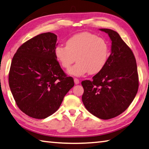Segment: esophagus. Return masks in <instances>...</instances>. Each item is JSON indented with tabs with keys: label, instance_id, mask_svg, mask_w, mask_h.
Listing matches in <instances>:
<instances>
[{
	"label": "esophagus",
	"instance_id": "obj_1",
	"mask_svg": "<svg viewBox=\"0 0 149 149\" xmlns=\"http://www.w3.org/2000/svg\"><path fill=\"white\" fill-rule=\"evenodd\" d=\"M74 84H78L80 83L79 80H78V78H74Z\"/></svg>",
	"mask_w": 149,
	"mask_h": 149
}]
</instances>
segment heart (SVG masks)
<instances>
[{
	"instance_id": "b5f03b06",
	"label": "heart",
	"mask_w": 149,
	"mask_h": 149,
	"mask_svg": "<svg viewBox=\"0 0 149 149\" xmlns=\"http://www.w3.org/2000/svg\"><path fill=\"white\" fill-rule=\"evenodd\" d=\"M54 55L61 66L68 69L71 75L80 77L89 72L97 74L104 68L109 56V47L104 39L84 32L77 33L66 41V46L58 45Z\"/></svg>"
}]
</instances>
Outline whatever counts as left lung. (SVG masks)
Masks as SVG:
<instances>
[{
	"instance_id": "1",
	"label": "left lung",
	"mask_w": 149,
	"mask_h": 149,
	"mask_svg": "<svg viewBox=\"0 0 149 149\" xmlns=\"http://www.w3.org/2000/svg\"><path fill=\"white\" fill-rule=\"evenodd\" d=\"M107 33L111 41L108 62L92 80H84L82 102L86 108L101 119L119 116L127 109L137 94L139 78L135 56L117 32Z\"/></svg>"
}]
</instances>
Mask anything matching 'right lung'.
Returning a JSON list of instances; mask_svg holds the SVG:
<instances>
[{
  "instance_id": "add662e5",
  "label": "right lung",
  "mask_w": 149,
  "mask_h": 149,
  "mask_svg": "<svg viewBox=\"0 0 149 149\" xmlns=\"http://www.w3.org/2000/svg\"><path fill=\"white\" fill-rule=\"evenodd\" d=\"M57 36L41 33L25 42L14 54L9 86L17 105L32 118H47L60 108L74 86L54 55Z\"/></svg>"
}]
</instances>
